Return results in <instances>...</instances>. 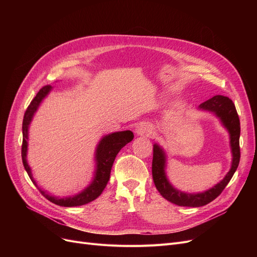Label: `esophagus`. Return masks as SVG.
Masks as SVG:
<instances>
[{"label": "esophagus", "instance_id": "esophagus-1", "mask_svg": "<svg viewBox=\"0 0 257 257\" xmlns=\"http://www.w3.org/2000/svg\"><path fill=\"white\" fill-rule=\"evenodd\" d=\"M136 133L138 135H149L151 133L150 128L148 127L147 125H144V124H141V125L137 126L136 128Z\"/></svg>", "mask_w": 257, "mask_h": 257}]
</instances>
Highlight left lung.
<instances>
[{
  "label": "left lung",
  "mask_w": 257,
  "mask_h": 257,
  "mask_svg": "<svg viewBox=\"0 0 257 257\" xmlns=\"http://www.w3.org/2000/svg\"><path fill=\"white\" fill-rule=\"evenodd\" d=\"M200 108L210 110L220 116L223 124L230 134V145L232 150V164L231 168L223 180L217 183L214 188L200 194H186L174 189L167 181L164 167H165V154L158 145L153 146V160H152V177L155 186L161 195L170 203L183 207H200L205 206L214 200L228 184L230 179L234 176L240 161V120L237 113L235 104L226 96L215 95L206 102L201 103Z\"/></svg>",
  "instance_id": "8db88e82"
}]
</instances>
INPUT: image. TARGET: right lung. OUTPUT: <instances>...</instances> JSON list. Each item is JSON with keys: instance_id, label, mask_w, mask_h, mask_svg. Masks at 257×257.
I'll return each instance as SVG.
<instances>
[{"instance_id": "1", "label": "right lung", "mask_w": 257, "mask_h": 257, "mask_svg": "<svg viewBox=\"0 0 257 257\" xmlns=\"http://www.w3.org/2000/svg\"><path fill=\"white\" fill-rule=\"evenodd\" d=\"M50 90H51V85L48 84V85H45V87H43L40 91H38L36 96L32 99V102H31L30 105L28 106L27 110L25 112V116H23V122H22V147H21L22 163L30 179L36 186L37 184L34 181L32 174H31V169L26 160L27 147H28V143H27L28 127L31 120H32L34 112L37 109L38 105H40V103L42 102V99L48 94V92ZM133 138H134V134L132 133L131 131H123V132H116V133H112L110 135L105 136L102 141H100L96 150L97 169H96L94 180H93V182L83 192L78 194V195H76L74 197H67V198H57V197L48 195V194H46L41 189L38 190H40V192L42 193V195L45 196L48 200H50L51 203L62 207H76V206H82L88 203H91L92 200L96 199L100 194H102V192L106 188L108 181H109L111 167L116 154L119 153V151L124 146L133 141Z\"/></svg>"}]
</instances>
